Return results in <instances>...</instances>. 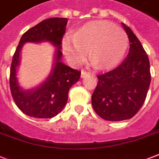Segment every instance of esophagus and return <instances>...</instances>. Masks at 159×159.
I'll use <instances>...</instances> for the list:
<instances>
[{
	"mask_svg": "<svg viewBox=\"0 0 159 159\" xmlns=\"http://www.w3.org/2000/svg\"><path fill=\"white\" fill-rule=\"evenodd\" d=\"M88 75H90L89 72H86V71H83V70H82V72H81V77H82V78L85 77H87V76H88Z\"/></svg>",
	"mask_w": 159,
	"mask_h": 159,
	"instance_id": "1",
	"label": "esophagus"
}]
</instances>
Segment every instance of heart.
<instances>
[{
    "mask_svg": "<svg viewBox=\"0 0 159 159\" xmlns=\"http://www.w3.org/2000/svg\"><path fill=\"white\" fill-rule=\"evenodd\" d=\"M128 45L125 31L106 20L90 22L78 30L73 37L67 36L62 41L63 52L73 64L83 62L89 49L90 61L101 69L111 68L119 63Z\"/></svg>",
    "mask_w": 159,
    "mask_h": 159,
    "instance_id": "b5f03b06",
    "label": "heart"
}]
</instances>
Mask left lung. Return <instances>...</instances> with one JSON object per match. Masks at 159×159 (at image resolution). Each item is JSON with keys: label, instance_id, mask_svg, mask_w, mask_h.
Segmentation results:
<instances>
[{"label": "left lung", "instance_id": "8db88e82", "mask_svg": "<svg viewBox=\"0 0 159 159\" xmlns=\"http://www.w3.org/2000/svg\"><path fill=\"white\" fill-rule=\"evenodd\" d=\"M129 40V50L120 65L98 75L92 96L95 112L109 121L129 120L143 106L151 82L150 64L140 41L122 23Z\"/></svg>", "mask_w": 159, "mask_h": 159}]
</instances>
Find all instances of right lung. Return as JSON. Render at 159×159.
I'll list each match as a JSON object with an SVG mask.
<instances>
[{
  "mask_svg": "<svg viewBox=\"0 0 159 159\" xmlns=\"http://www.w3.org/2000/svg\"><path fill=\"white\" fill-rule=\"evenodd\" d=\"M67 18H49L41 21L21 37L14 53L10 73V87L16 106L26 116L39 119H49L61 112L67 104L68 92L79 80L81 72L65 65L61 61L62 39L66 31ZM49 42L56 48L53 69L47 79L38 88L24 90L16 77L19 65L21 48L27 42Z\"/></svg>",
  "mask_w": 159,
  "mask_h": 159,
  "instance_id": "1",
  "label": "right lung"
}]
</instances>
